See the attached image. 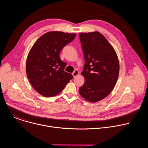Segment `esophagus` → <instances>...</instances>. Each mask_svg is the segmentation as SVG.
Wrapping results in <instances>:
<instances>
[{
    "label": "esophagus",
    "instance_id": "1",
    "mask_svg": "<svg viewBox=\"0 0 148 148\" xmlns=\"http://www.w3.org/2000/svg\"><path fill=\"white\" fill-rule=\"evenodd\" d=\"M73 77H77V75H78V74H79V71H78V70H75L73 73Z\"/></svg>",
    "mask_w": 148,
    "mask_h": 148
}]
</instances>
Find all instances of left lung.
Instances as JSON below:
<instances>
[{
    "instance_id": "1",
    "label": "left lung",
    "mask_w": 148,
    "mask_h": 148,
    "mask_svg": "<svg viewBox=\"0 0 148 148\" xmlns=\"http://www.w3.org/2000/svg\"><path fill=\"white\" fill-rule=\"evenodd\" d=\"M79 36L85 60L81 73L85 82L79 92L88 101L96 102L114 89L119 75V60L115 50L101 33H80Z\"/></svg>"
}]
</instances>
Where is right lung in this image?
I'll list each match as a JSON object with an SVG mask.
<instances>
[{"mask_svg":"<svg viewBox=\"0 0 148 148\" xmlns=\"http://www.w3.org/2000/svg\"><path fill=\"white\" fill-rule=\"evenodd\" d=\"M75 33L49 32L42 35L30 49L26 60V74L34 89L46 97L58 94L73 78L64 71L67 63L60 58L63 47Z\"/></svg>","mask_w":148,"mask_h":148,"instance_id":"obj_1","label":"right lung"}]
</instances>
